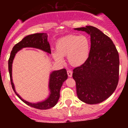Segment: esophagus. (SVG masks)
<instances>
[{
	"label": "esophagus",
	"instance_id": "esophagus-1",
	"mask_svg": "<svg viewBox=\"0 0 128 128\" xmlns=\"http://www.w3.org/2000/svg\"><path fill=\"white\" fill-rule=\"evenodd\" d=\"M67 72L68 77H72V72L71 70H67Z\"/></svg>",
	"mask_w": 128,
	"mask_h": 128
}]
</instances>
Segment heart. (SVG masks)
Here are the masks:
<instances>
[{"instance_id": "b5f03b06", "label": "heart", "mask_w": 128, "mask_h": 128, "mask_svg": "<svg viewBox=\"0 0 128 128\" xmlns=\"http://www.w3.org/2000/svg\"><path fill=\"white\" fill-rule=\"evenodd\" d=\"M55 49L56 52L53 53L52 55L57 62L62 64V57L67 56L70 65L79 67L88 58L90 42L86 36L71 34L58 40Z\"/></svg>"}]
</instances>
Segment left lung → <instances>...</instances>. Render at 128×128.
Masks as SVG:
<instances>
[{
    "mask_svg": "<svg viewBox=\"0 0 128 128\" xmlns=\"http://www.w3.org/2000/svg\"><path fill=\"white\" fill-rule=\"evenodd\" d=\"M90 36L91 48L88 60L73 69L79 100L88 104H97L114 92L119 79V56L110 37L92 26L75 28Z\"/></svg>",
    "mask_w": 128,
    "mask_h": 128,
    "instance_id": "1",
    "label": "left lung"
}]
</instances>
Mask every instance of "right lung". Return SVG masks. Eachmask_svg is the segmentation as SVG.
I'll use <instances>...</instances> for the list:
<instances>
[{"label": "right lung", "mask_w": 128, "mask_h": 128, "mask_svg": "<svg viewBox=\"0 0 128 128\" xmlns=\"http://www.w3.org/2000/svg\"><path fill=\"white\" fill-rule=\"evenodd\" d=\"M24 48H34L42 50L44 52L51 54L50 48L48 42V35L45 33H36L25 36L24 38L13 47L8 60V70L10 73L12 88L17 96L29 106L39 110H48L54 107L58 102L60 96V90L62 84L67 79V71L65 68L59 70L53 71L50 74L49 88L50 92L49 96L47 99L42 102L38 103H30L24 100L20 97L14 88V83L12 79V64L16 54L18 51Z\"/></svg>", "instance_id": "1"}]
</instances>
